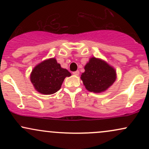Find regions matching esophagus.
Masks as SVG:
<instances>
[{"instance_id": "34e87169", "label": "esophagus", "mask_w": 149, "mask_h": 149, "mask_svg": "<svg viewBox=\"0 0 149 149\" xmlns=\"http://www.w3.org/2000/svg\"><path fill=\"white\" fill-rule=\"evenodd\" d=\"M79 71H74V72H73V74L75 75V76H78L79 75Z\"/></svg>"}]
</instances>
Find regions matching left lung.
<instances>
[{
  "label": "left lung",
  "mask_w": 149,
  "mask_h": 149,
  "mask_svg": "<svg viewBox=\"0 0 149 149\" xmlns=\"http://www.w3.org/2000/svg\"><path fill=\"white\" fill-rule=\"evenodd\" d=\"M80 79L90 92L101 93L110 88L116 80V71L106 61L95 57L85 64Z\"/></svg>",
  "instance_id": "left-lung-1"
}]
</instances>
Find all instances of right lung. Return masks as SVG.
I'll return each instance as SVG.
<instances>
[{
  "mask_svg": "<svg viewBox=\"0 0 149 149\" xmlns=\"http://www.w3.org/2000/svg\"><path fill=\"white\" fill-rule=\"evenodd\" d=\"M71 76L67 69H63L55 58H49L37 64L30 75L34 88L42 95H52L61 88L66 77Z\"/></svg>",
  "mask_w": 149,
  "mask_h": 149,
  "instance_id": "obj_1",
  "label": "right lung"
}]
</instances>
